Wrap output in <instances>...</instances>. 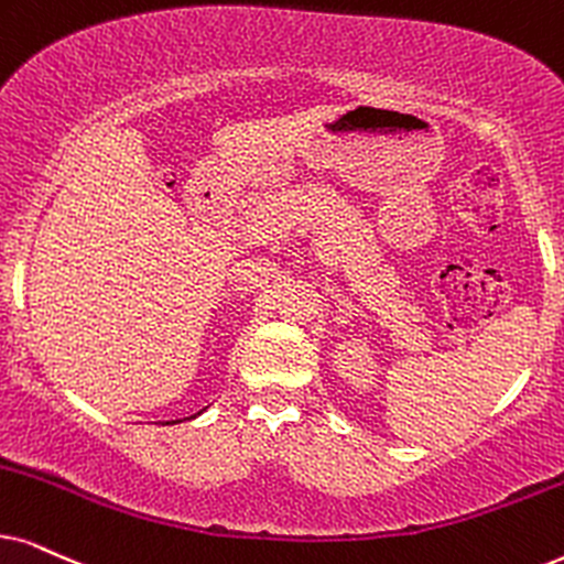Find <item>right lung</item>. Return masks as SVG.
I'll return each instance as SVG.
<instances>
[{"label":"right lung","mask_w":564,"mask_h":564,"mask_svg":"<svg viewBox=\"0 0 564 564\" xmlns=\"http://www.w3.org/2000/svg\"><path fill=\"white\" fill-rule=\"evenodd\" d=\"M166 424H169V422H166Z\"/></svg>","instance_id":"add662e5"}]
</instances>
